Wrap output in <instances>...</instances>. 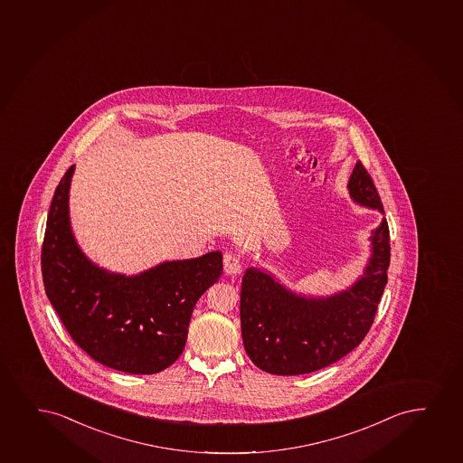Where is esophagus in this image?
<instances>
[{"label":"esophagus","mask_w":463,"mask_h":463,"mask_svg":"<svg viewBox=\"0 0 463 463\" xmlns=\"http://www.w3.org/2000/svg\"><path fill=\"white\" fill-rule=\"evenodd\" d=\"M223 270L227 276H236L241 272V260L234 253L223 255Z\"/></svg>","instance_id":"obj_1"}]
</instances>
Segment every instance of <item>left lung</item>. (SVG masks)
Here are the masks:
<instances>
[{"label": "left lung", "instance_id": "1", "mask_svg": "<svg viewBox=\"0 0 463 463\" xmlns=\"http://www.w3.org/2000/svg\"><path fill=\"white\" fill-rule=\"evenodd\" d=\"M352 202L385 216L362 163L347 182ZM364 274L327 296L296 293L264 268H247L241 283V334L247 355L269 374L315 373L355 349L374 321L390 266L385 217L369 233Z\"/></svg>", "mask_w": 463, "mask_h": 463}]
</instances>
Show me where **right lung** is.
<instances>
[{"mask_svg": "<svg viewBox=\"0 0 463 463\" xmlns=\"http://www.w3.org/2000/svg\"><path fill=\"white\" fill-rule=\"evenodd\" d=\"M54 191L42 276L67 332L89 357L128 374H156L180 357L197 300L222 276V252L163 261L133 276L101 268L71 230V176Z\"/></svg>", "mask_w": 463, "mask_h": 463, "instance_id": "add662e5", "label": "right lung"}]
</instances>
